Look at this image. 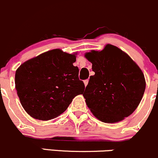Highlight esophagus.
Returning <instances> with one entry per match:
<instances>
[{
  "label": "esophagus",
  "mask_w": 158,
  "mask_h": 158,
  "mask_svg": "<svg viewBox=\"0 0 158 158\" xmlns=\"http://www.w3.org/2000/svg\"><path fill=\"white\" fill-rule=\"evenodd\" d=\"M88 81H89L88 79L84 80V85H85V87L87 85V84H88Z\"/></svg>",
  "instance_id": "esophagus-1"
}]
</instances>
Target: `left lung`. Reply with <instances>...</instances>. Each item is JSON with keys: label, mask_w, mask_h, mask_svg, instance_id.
Masks as SVG:
<instances>
[{"label": "left lung", "mask_w": 158, "mask_h": 158, "mask_svg": "<svg viewBox=\"0 0 158 158\" xmlns=\"http://www.w3.org/2000/svg\"><path fill=\"white\" fill-rule=\"evenodd\" d=\"M95 74L83 94L96 118L115 123L130 115L139 105L145 79L138 64L118 47L107 44L102 51L85 54Z\"/></svg>", "instance_id": "left-lung-1"}]
</instances>
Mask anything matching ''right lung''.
<instances>
[{
  "label": "right lung",
  "instance_id": "right-lung-1",
  "mask_svg": "<svg viewBox=\"0 0 158 158\" xmlns=\"http://www.w3.org/2000/svg\"><path fill=\"white\" fill-rule=\"evenodd\" d=\"M76 54L52 49L23 63L15 74V88L25 111L35 119L56 118L74 97L82 94L84 84L74 66Z\"/></svg>",
  "mask_w": 158,
  "mask_h": 158
}]
</instances>
